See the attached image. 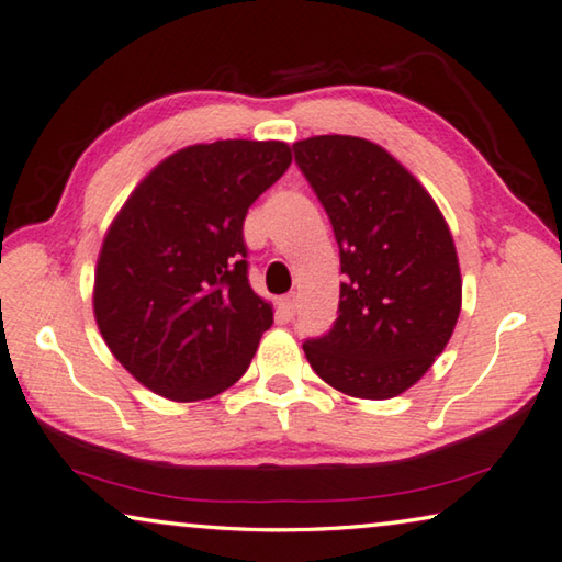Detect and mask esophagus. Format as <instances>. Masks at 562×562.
<instances>
[{
    "instance_id": "1",
    "label": "esophagus",
    "mask_w": 562,
    "mask_h": 562,
    "mask_svg": "<svg viewBox=\"0 0 562 562\" xmlns=\"http://www.w3.org/2000/svg\"><path fill=\"white\" fill-rule=\"evenodd\" d=\"M279 304L283 308V314L293 316V314H296V293H286V296H281Z\"/></svg>"
}]
</instances>
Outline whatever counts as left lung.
I'll list each match as a JSON object with an SVG mask.
<instances>
[{"mask_svg":"<svg viewBox=\"0 0 562 562\" xmlns=\"http://www.w3.org/2000/svg\"><path fill=\"white\" fill-rule=\"evenodd\" d=\"M339 244V316L304 341L311 369L349 396L392 400L445 351L462 306L452 233L431 195L379 145L351 135L293 143Z\"/></svg>","mask_w":562,"mask_h":562,"instance_id":"1","label":"left lung"}]
</instances>
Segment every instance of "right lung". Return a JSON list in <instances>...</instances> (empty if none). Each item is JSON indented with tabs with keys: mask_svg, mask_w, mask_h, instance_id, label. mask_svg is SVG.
<instances>
[{
	"mask_svg": "<svg viewBox=\"0 0 562 562\" xmlns=\"http://www.w3.org/2000/svg\"><path fill=\"white\" fill-rule=\"evenodd\" d=\"M291 166L279 140L172 153L112 221L94 318L115 359L155 394L198 402L246 374L273 308L248 283L244 221Z\"/></svg>",
	"mask_w": 562,
	"mask_h": 562,
	"instance_id": "1",
	"label": "right lung"
}]
</instances>
